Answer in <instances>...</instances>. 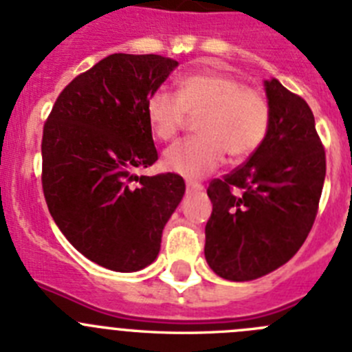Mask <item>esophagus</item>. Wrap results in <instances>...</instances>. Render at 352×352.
<instances>
[{
  "instance_id": "34e87169",
  "label": "esophagus",
  "mask_w": 352,
  "mask_h": 352,
  "mask_svg": "<svg viewBox=\"0 0 352 352\" xmlns=\"http://www.w3.org/2000/svg\"><path fill=\"white\" fill-rule=\"evenodd\" d=\"M200 189L201 186L197 184V182H191V180L186 182V191H188V193H195V191H200Z\"/></svg>"
}]
</instances>
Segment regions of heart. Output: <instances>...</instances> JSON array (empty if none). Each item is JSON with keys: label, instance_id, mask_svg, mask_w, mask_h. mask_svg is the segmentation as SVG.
<instances>
[{"label": "heart", "instance_id": "b5f03b06", "mask_svg": "<svg viewBox=\"0 0 352 352\" xmlns=\"http://www.w3.org/2000/svg\"><path fill=\"white\" fill-rule=\"evenodd\" d=\"M146 120L154 136L172 142L188 117H197V138L172 145L164 152L163 166L188 179L214 172L225 157L243 161L258 151L267 136L271 108L261 91L246 88L239 79L223 72L182 76L177 96L168 90L152 91L145 104Z\"/></svg>", "mask_w": 352, "mask_h": 352}]
</instances>
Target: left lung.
Returning <instances> with one entry per match:
<instances>
[{
	"instance_id": "1",
	"label": "left lung",
	"mask_w": 352,
	"mask_h": 352,
	"mask_svg": "<svg viewBox=\"0 0 352 352\" xmlns=\"http://www.w3.org/2000/svg\"><path fill=\"white\" fill-rule=\"evenodd\" d=\"M271 124L244 164L207 188L206 261L232 282L271 273L298 253L316 221L326 154L307 100L278 79L264 81Z\"/></svg>"
}]
</instances>
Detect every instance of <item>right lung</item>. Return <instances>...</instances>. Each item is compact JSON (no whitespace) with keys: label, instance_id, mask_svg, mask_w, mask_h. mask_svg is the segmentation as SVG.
Masks as SVG:
<instances>
[{"label":"right lung","instance_id":"obj_1","mask_svg":"<svg viewBox=\"0 0 352 352\" xmlns=\"http://www.w3.org/2000/svg\"><path fill=\"white\" fill-rule=\"evenodd\" d=\"M177 65L159 54H109L63 88L44 124L49 212L79 253L118 273L157 258L184 197L177 173H134L157 161L145 104Z\"/></svg>","mask_w":352,"mask_h":352}]
</instances>
